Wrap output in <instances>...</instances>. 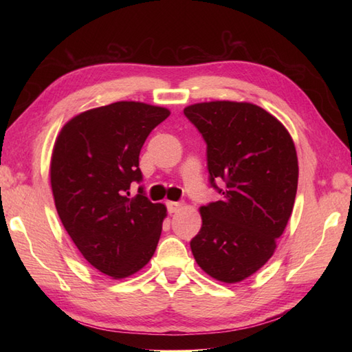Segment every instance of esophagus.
<instances>
[{"label":"esophagus","mask_w":352,"mask_h":352,"mask_svg":"<svg viewBox=\"0 0 352 352\" xmlns=\"http://www.w3.org/2000/svg\"><path fill=\"white\" fill-rule=\"evenodd\" d=\"M182 203H177V201H168L166 203V207H168V212L169 213H177L178 210L182 208Z\"/></svg>","instance_id":"esophagus-1"}]
</instances>
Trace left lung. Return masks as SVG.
I'll list each match as a JSON object with an SVG mask.
<instances>
[{"instance_id": "8db88e82", "label": "left lung", "mask_w": 352, "mask_h": 352, "mask_svg": "<svg viewBox=\"0 0 352 352\" xmlns=\"http://www.w3.org/2000/svg\"><path fill=\"white\" fill-rule=\"evenodd\" d=\"M184 115L206 142L208 180L222 195L199 208L203 227L192 254L213 278L239 283L272 257L287 226L298 188L294 140L250 102H199Z\"/></svg>"}]
</instances>
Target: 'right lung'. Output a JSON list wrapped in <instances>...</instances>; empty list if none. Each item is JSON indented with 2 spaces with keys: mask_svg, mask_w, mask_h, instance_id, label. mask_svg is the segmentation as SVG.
<instances>
[{
  "mask_svg": "<svg viewBox=\"0 0 352 352\" xmlns=\"http://www.w3.org/2000/svg\"><path fill=\"white\" fill-rule=\"evenodd\" d=\"M169 110L119 101L72 118L56 140L51 188L65 230L94 267L124 278L144 267L159 243L166 207L139 186V154Z\"/></svg>",
  "mask_w": 352,
  "mask_h": 352,
  "instance_id": "1",
  "label": "right lung"
}]
</instances>
